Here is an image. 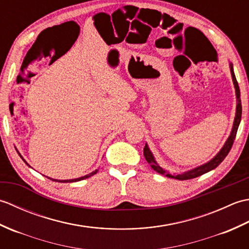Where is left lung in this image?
<instances>
[{
    "label": "left lung",
    "instance_id": "8db88e82",
    "mask_svg": "<svg viewBox=\"0 0 249 249\" xmlns=\"http://www.w3.org/2000/svg\"><path fill=\"white\" fill-rule=\"evenodd\" d=\"M229 67H230V71H231V77H232V81H233L234 84V89H235V96H236V111H235V118H234V122H233V126H232V130L230 133V136L228 137V139L225 142L224 146L221 147L220 151L216 154L212 160H209L208 162L203 163V165L196 167L194 169H190L188 171H185L183 173H178V174H171L169 173L165 169H162L160 165H158L157 161L155 160V157L153 155V153L151 152L149 145L145 143V146L143 149V155L145 157L146 161L150 163V166L152 167L153 170H155L156 172L163 174L167 178H177L179 179V181H184V179H190V178H195L197 177L202 176V174L209 172L211 170H213L216 167H217L219 163L223 161L226 156L228 155V153L230 152L232 144H233V141L235 139L236 136V131L237 128H239L240 122H241V118H242V103H241V92H240V88L239 84H237L236 78L234 75L233 71V65L232 63H229Z\"/></svg>",
    "mask_w": 249,
    "mask_h": 249
}]
</instances>
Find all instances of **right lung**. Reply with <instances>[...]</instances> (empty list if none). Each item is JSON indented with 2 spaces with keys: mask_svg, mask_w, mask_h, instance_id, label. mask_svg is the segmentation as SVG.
I'll return each instance as SVG.
<instances>
[{
  "mask_svg": "<svg viewBox=\"0 0 249 249\" xmlns=\"http://www.w3.org/2000/svg\"><path fill=\"white\" fill-rule=\"evenodd\" d=\"M16 150H17V149H16ZM17 152H18V150H17ZM18 154H19V156H20L21 158H22V160L26 163V165H28L29 167H31V166L29 165V163L25 161L24 158H23L22 156H21V154H20L19 152H18ZM97 171H98V169H96V170L91 172V173L87 174V176H83V177H81V178H71V179H55V178H48L52 179V181H54V182H60V183H72V182H78V181H81V179H84V178H89V177H92V176H94V174H96Z\"/></svg>",
  "mask_w": 249,
  "mask_h": 249,
  "instance_id": "add662e5",
  "label": "right lung"
}]
</instances>
